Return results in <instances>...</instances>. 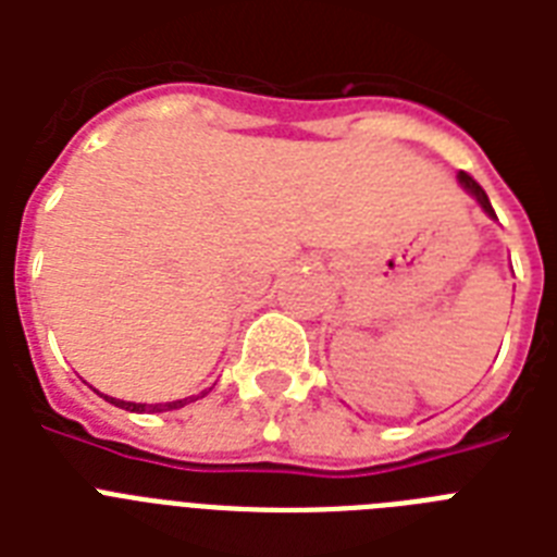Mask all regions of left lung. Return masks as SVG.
<instances>
[{
    "instance_id": "left-lung-1",
    "label": "left lung",
    "mask_w": 557,
    "mask_h": 557,
    "mask_svg": "<svg viewBox=\"0 0 557 557\" xmlns=\"http://www.w3.org/2000/svg\"><path fill=\"white\" fill-rule=\"evenodd\" d=\"M459 185L466 187L468 193H471V196H474L476 201H480V208L485 210V213H488V216H494V208H492V201H488V196H485V190L480 185H476L474 178L468 176V173H459Z\"/></svg>"
}]
</instances>
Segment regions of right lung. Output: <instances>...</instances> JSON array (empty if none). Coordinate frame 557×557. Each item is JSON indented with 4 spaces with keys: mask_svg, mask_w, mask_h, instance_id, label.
<instances>
[{
    "mask_svg": "<svg viewBox=\"0 0 557 557\" xmlns=\"http://www.w3.org/2000/svg\"><path fill=\"white\" fill-rule=\"evenodd\" d=\"M201 396H205V393H201ZM103 398H107L109 405L124 407V410H133V413H164V410H178V407L187 405V398H178V401H164V405H135V401H121V398H112V396H103Z\"/></svg>",
    "mask_w": 557,
    "mask_h": 557,
    "instance_id": "obj_1",
    "label": "right lung"
}]
</instances>
